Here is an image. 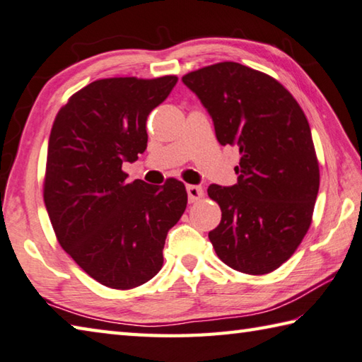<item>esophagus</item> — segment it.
<instances>
[{"instance_id": "34e87169", "label": "esophagus", "mask_w": 362, "mask_h": 362, "mask_svg": "<svg viewBox=\"0 0 362 362\" xmlns=\"http://www.w3.org/2000/svg\"><path fill=\"white\" fill-rule=\"evenodd\" d=\"M187 193L189 202H198L204 198V189L199 185H187Z\"/></svg>"}]
</instances>
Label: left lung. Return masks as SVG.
Returning a JSON list of instances; mask_svg holds the SVG:
<instances>
[{
    "mask_svg": "<svg viewBox=\"0 0 362 362\" xmlns=\"http://www.w3.org/2000/svg\"><path fill=\"white\" fill-rule=\"evenodd\" d=\"M212 117L221 146L239 148L233 187L210 185L221 221L209 233L234 271L262 275L291 258L312 223L320 168L298 101L274 77L223 62L182 77Z\"/></svg>",
    "mask_w": 362,
    "mask_h": 362,
    "instance_id": "1",
    "label": "left lung"
}]
</instances>
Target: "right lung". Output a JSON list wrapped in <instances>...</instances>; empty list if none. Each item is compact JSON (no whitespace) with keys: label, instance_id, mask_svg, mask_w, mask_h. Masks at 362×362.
Here are the masks:
<instances>
[{"label":"right lung","instance_id":"1","mask_svg":"<svg viewBox=\"0 0 362 362\" xmlns=\"http://www.w3.org/2000/svg\"><path fill=\"white\" fill-rule=\"evenodd\" d=\"M175 83V76L95 81L58 110L50 131L44 202L52 228L64 252L114 290L160 272L168 231L187 209L180 180L129 183L122 170L147 148V117Z\"/></svg>","mask_w":362,"mask_h":362}]
</instances>
